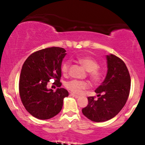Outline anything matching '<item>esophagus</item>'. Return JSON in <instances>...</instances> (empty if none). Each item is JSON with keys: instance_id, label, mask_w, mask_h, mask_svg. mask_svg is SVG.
Listing matches in <instances>:
<instances>
[{"instance_id": "34e87169", "label": "esophagus", "mask_w": 145, "mask_h": 145, "mask_svg": "<svg viewBox=\"0 0 145 145\" xmlns=\"http://www.w3.org/2000/svg\"><path fill=\"white\" fill-rule=\"evenodd\" d=\"M71 95L72 96V97H75V98H79V97H80V96L77 95H75V94H74V93H71Z\"/></svg>"}]
</instances>
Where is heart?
I'll return each mask as SVG.
<instances>
[{
    "mask_svg": "<svg viewBox=\"0 0 145 145\" xmlns=\"http://www.w3.org/2000/svg\"><path fill=\"white\" fill-rule=\"evenodd\" d=\"M78 61L87 71L88 76L93 82L97 83L100 81L102 78L103 72L99 68V63L95 59L90 56H82L78 58ZM69 67H70L69 61H65L63 63L61 69L63 75H67ZM65 86L71 92L76 94H80L82 93L83 90L89 87V84L86 81L73 80L66 83Z\"/></svg>",
    "mask_w": 145,
    "mask_h": 145,
    "instance_id": "heart-1",
    "label": "heart"
}]
</instances>
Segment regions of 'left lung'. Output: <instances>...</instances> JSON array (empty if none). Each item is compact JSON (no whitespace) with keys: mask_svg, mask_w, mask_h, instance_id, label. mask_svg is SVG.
I'll return each instance as SVG.
<instances>
[{"mask_svg":"<svg viewBox=\"0 0 145 145\" xmlns=\"http://www.w3.org/2000/svg\"><path fill=\"white\" fill-rule=\"evenodd\" d=\"M106 59L107 75L95 91L97 99L88 97L89 104L82 110L83 114L94 122H104L114 117L123 108L130 91V75L125 63L113 54L106 56Z\"/></svg>","mask_w":145,"mask_h":145,"instance_id":"8db88e82","label":"left lung"}]
</instances>
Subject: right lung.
Returning <instances> with one entry per match:
<instances>
[{
  "label": "right lung",
  "instance_id": "obj_1",
  "mask_svg": "<svg viewBox=\"0 0 145 145\" xmlns=\"http://www.w3.org/2000/svg\"><path fill=\"white\" fill-rule=\"evenodd\" d=\"M63 48L51 47L35 52L26 59L22 67L19 93L23 106L31 115L39 119H49L62 109L63 99L69 93L63 88L56 91L48 89L52 79L61 87V63L66 55Z\"/></svg>",
  "mask_w": 145,
  "mask_h": 145
}]
</instances>
